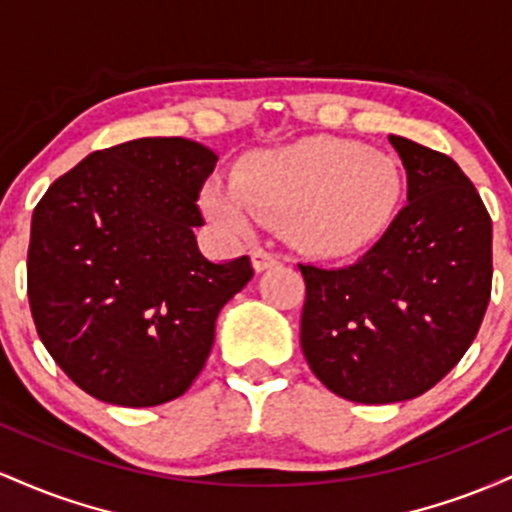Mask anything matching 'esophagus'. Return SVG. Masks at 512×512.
Segmentation results:
<instances>
[{"label": "esophagus", "instance_id": "1", "mask_svg": "<svg viewBox=\"0 0 512 512\" xmlns=\"http://www.w3.org/2000/svg\"><path fill=\"white\" fill-rule=\"evenodd\" d=\"M279 260L281 257L272 250H262V248L252 250V267H255L257 272H264V269L274 267V264H279Z\"/></svg>", "mask_w": 512, "mask_h": 512}]
</instances>
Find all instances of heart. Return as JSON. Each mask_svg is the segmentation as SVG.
Returning a JSON list of instances; mask_svg holds the SVG:
<instances>
[{"label":"heart","mask_w":512,"mask_h":512,"mask_svg":"<svg viewBox=\"0 0 512 512\" xmlns=\"http://www.w3.org/2000/svg\"><path fill=\"white\" fill-rule=\"evenodd\" d=\"M404 195L399 163L383 151L334 137H308L260 151L231 182H209L202 207L223 231L286 221L320 255L368 248L395 219Z\"/></svg>","instance_id":"b5f03b06"}]
</instances>
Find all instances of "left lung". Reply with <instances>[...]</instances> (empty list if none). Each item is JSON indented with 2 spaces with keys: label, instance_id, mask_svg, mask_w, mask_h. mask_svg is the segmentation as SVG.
Instances as JSON below:
<instances>
[{
  "label": "left lung",
  "instance_id": "left-lung-1",
  "mask_svg": "<svg viewBox=\"0 0 512 512\" xmlns=\"http://www.w3.org/2000/svg\"><path fill=\"white\" fill-rule=\"evenodd\" d=\"M407 199L378 243L342 267L298 264L301 349L327 390L358 404L414 399L477 337L491 298V216L450 156L395 137Z\"/></svg>",
  "mask_w": 512,
  "mask_h": 512
}]
</instances>
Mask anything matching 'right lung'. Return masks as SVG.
Wrapping results in <instances>:
<instances>
[{
  "instance_id": "obj_1",
  "label": "right lung",
  "mask_w": 512,
  "mask_h": 512,
  "mask_svg": "<svg viewBox=\"0 0 512 512\" xmlns=\"http://www.w3.org/2000/svg\"><path fill=\"white\" fill-rule=\"evenodd\" d=\"M207 146L146 137L93 151L48 187L31 221L28 303L40 342L91 397L156 407L207 363L219 310L252 279L250 257L197 248Z\"/></svg>"
}]
</instances>
